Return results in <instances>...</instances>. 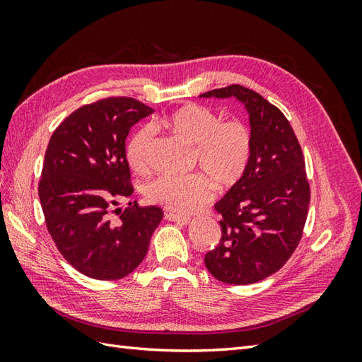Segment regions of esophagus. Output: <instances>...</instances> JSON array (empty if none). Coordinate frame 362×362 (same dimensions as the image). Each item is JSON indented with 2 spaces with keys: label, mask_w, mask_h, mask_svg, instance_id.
<instances>
[{
  "label": "esophagus",
  "mask_w": 362,
  "mask_h": 362,
  "mask_svg": "<svg viewBox=\"0 0 362 362\" xmlns=\"http://www.w3.org/2000/svg\"><path fill=\"white\" fill-rule=\"evenodd\" d=\"M165 219L173 221V222H179V224H183V226L189 224V221H191L189 216H182V214H175V213H165Z\"/></svg>",
  "instance_id": "34e87169"
}]
</instances>
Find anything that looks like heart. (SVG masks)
<instances>
[{"instance_id": "obj_1", "label": "heart", "mask_w": 362, "mask_h": 362, "mask_svg": "<svg viewBox=\"0 0 362 362\" xmlns=\"http://www.w3.org/2000/svg\"><path fill=\"white\" fill-rule=\"evenodd\" d=\"M188 146H194V165L204 174L161 175L146 187V197L152 204L175 213H193L209 204L214 196L213 182L221 188L236 185L249 166L252 132L241 119L221 121L219 115L205 105L187 104L160 121ZM153 130L141 127L127 143L126 156L136 174H148Z\"/></svg>"}]
</instances>
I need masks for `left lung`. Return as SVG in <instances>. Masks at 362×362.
<instances>
[{
	"label": "left lung",
	"instance_id": "left-lung-1",
	"mask_svg": "<svg viewBox=\"0 0 362 362\" xmlns=\"http://www.w3.org/2000/svg\"><path fill=\"white\" fill-rule=\"evenodd\" d=\"M201 98L244 104L253 141L241 180L214 204L222 236L205 266L222 283H257L280 271L302 238L310 205L302 148L286 117L257 91L228 86Z\"/></svg>",
	"mask_w": 362,
	"mask_h": 362
}]
</instances>
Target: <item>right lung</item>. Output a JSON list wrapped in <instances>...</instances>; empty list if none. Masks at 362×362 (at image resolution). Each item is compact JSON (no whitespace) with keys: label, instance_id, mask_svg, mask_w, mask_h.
<instances>
[{"label":"right lung","instance_id":"right-lung-1","mask_svg":"<svg viewBox=\"0 0 362 362\" xmlns=\"http://www.w3.org/2000/svg\"><path fill=\"white\" fill-rule=\"evenodd\" d=\"M152 112L132 98H107L82 105L51 135L38 183L46 227L64 258L90 279L134 272L163 218L153 205L118 209L134 193L126 138Z\"/></svg>","mask_w":362,"mask_h":362}]
</instances>
